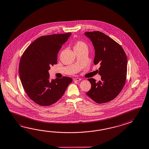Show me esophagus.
Returning a JSON list of instances; mask_svg holds the SVG:
<instances>
[{
  "mask_svg": "<svg viewBox=\"0 0 149 149\" xmlns=\"http://www.w3.org/2000/svg\"><path fill=\"white\" fill-rule=\"evenodd\" d=\"M81 79H80V78H78V77H76V78H75V79H74V81H81Z\"/></svg>",
  "mask_w": 149,
  "mask_h": 149,
  "instance_id": "1",
  "label": "esophagus"
}]
</instances>
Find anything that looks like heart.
<instances>
[{
  "instance_id": "b5f03b06",
  "label": "heart",
  "mask_w": 149,
  "mask_h": 149,
  "mask_svg": "<svg viewBox=\"0 0 149 149\" xmlns=\"http://www.w3.org/2000/svg\"><path fill=\"white\" fill-rule=\"evenodd\" d=\"M82 48H87V45L86 43L82 40H77L74 44V49H80Z\"/></svg>"
}]
</instances>
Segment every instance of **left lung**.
Returning <instances> with one entry per match:
<instances>
[{"label": "left lung", "instance_id": "obj_1", "mask_svg": "<svg viewBox=\"0 0 149 149\" xmlns=\"http://www.w3.org/2000/svg\"><path fill=\"white\" fill-rule=\"evenodd\" d=\"M95 50L93 63L99 64L98 74L101 80L96 82L88 79L91 89L86 93L98 104L107 103L119 95L125 85L127 72V58L121 45L105 33L98 31L86 32Z\"/></svg>", "mask_w": 149, "mask_h": 149}]
</instances>
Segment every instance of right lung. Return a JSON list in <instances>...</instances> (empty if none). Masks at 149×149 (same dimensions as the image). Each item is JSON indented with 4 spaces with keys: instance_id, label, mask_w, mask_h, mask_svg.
<instances>
[{
    "instance_id": "right-lung-1",
    "label": "right lung",
    "mask_w": 149,
    "mask_h": 149,
    "mask_svg": "<svg viewBox=\"0 0 149 149\" xmlns=\"http://www.w3.org/2000/svg\"><path fill=\"white\" fill-rule=\"evenodd\" d=\"M70 33L40 37L24 51L20 59L19 73L23 89L37 104L50 106L60 99L69 84L70 77L50 79L48 72L57 63V54Z\"/></svg>"
}]
</instances>
